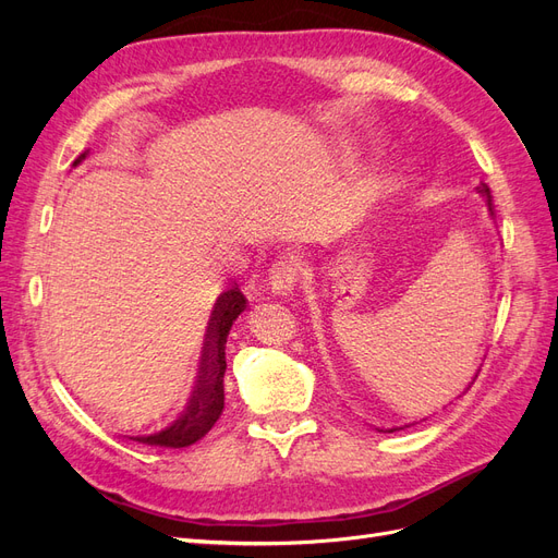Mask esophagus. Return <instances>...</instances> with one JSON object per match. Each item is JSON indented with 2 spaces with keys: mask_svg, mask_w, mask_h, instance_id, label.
Returning a JSON list of instances; mask_svg holds the SVG:
<instances>
[{
  "mask_svg": "<svg viewBox=\"0 0 558 558\" xmlns=\"http://www.w3.org/2000/svg\"><path fill=\"white\" fill-rule=\"evenodd\" d=\"M300 269H302V260L293 256V253H286V256L275 260L272 267H269V289H272V293L291 295L300 279Z\"/></svg>",
  "mask_w": 558,
  "mask_h": 558,
  "instance_id": "obj_1",
  "label": "esophagus"
}]
</instances>
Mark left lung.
Instances as JSON below:
<instances>
[{
  "mask_svg": "<svg viewBox=\"0 0 558 558\" xmlns=\"http://www.w3.org/2000/svg\"><path fill=\"white\" fill-rule=\"evenodd\" d=\"M480 193L486 197V205H488V211H492L494 214V207H492V191H488V185L486 183H482V189H480ZM475 379H477V375H475ZM475 379H472V381H475ZM396 430V428H393Z\"/></svg>",
  "mask_w": 558,
  "mask_h": 558,
  "instance_id": "8db88e82",
  "label": "left lung"
}]
</instances>
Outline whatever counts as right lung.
<instances>
[{
	"label": "right lung",
	"instance_id": "obj_1",
	"mask_svg": "<svg viewBox=\"0 0 558 558\" xmlns=\"http://www.w3.org/2000/svg\"><path fill=\"white\" fill-rule=\"evenodd\" d=\"M86 154H83L74 165H78ZM246 310V298L240 291L238 283L216 300L205 347H202L199 373L195 379L193 391L181 402V408L165 416L154 426H137L130 428L128 437L132 442L146 447H165V449H181L191 447L205 437L216 418L223 412L226 391H223V375H226V342L232 328V320Z\"/></svg>",
	"mask_w": 558,
	"mask_h": 558
}]
</instances>
